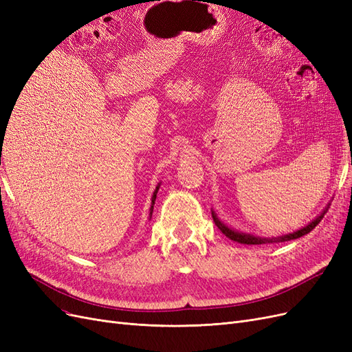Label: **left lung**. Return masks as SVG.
<instances>
[{
    "label": "left lung",
    "instance_id": "1",
    "mask_svg": "<svg viewBox=\"0 0 352 352\" xmlns=\"http://www.w3.org/2000/svg\"><path fill=\"white\" fill-rule=\"evenodd\" d=\"M328 211V208H324L314 220H311L307 226H305L300 230H296V232L293 233H288V234H284V236H278V237H259V236H253V234H249V233H241V232H237V230L228 227L227 224H224L220 218H218V215L215 214L214 210H211V214H212V218H214V223L215 226L221 230V232L228 237L232 239L234 241H237V243H241V245H265V243H280V241H288V240H294V239H298L301 236H305L307 233H310L311 230L316 227L320 220L323 218L324 212Z\"/></svg>",
    "mask_w": 352,
    "mask_h": 352
}]
</instances>
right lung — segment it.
Returning <instances> with one entry per match:
<instances>
[{
  "label": "right lung",
  "instance_id": "add662e5",
  "mask_svg": "<svg viewBox=\"0 0 352 352\" xmlns=\"http://www.w3.org/2000/svg\"><path fill=\"white\" fill-rule=\"evenodd\" d=\"M160 189V184L155 186V190L153 192V197H151V207H150V218H151V214H153V210H154V202H155V198H157V192H159Z\"/></svg>",
  "mask_w": 352,
  "mask_h": 352
}]
</instances>
